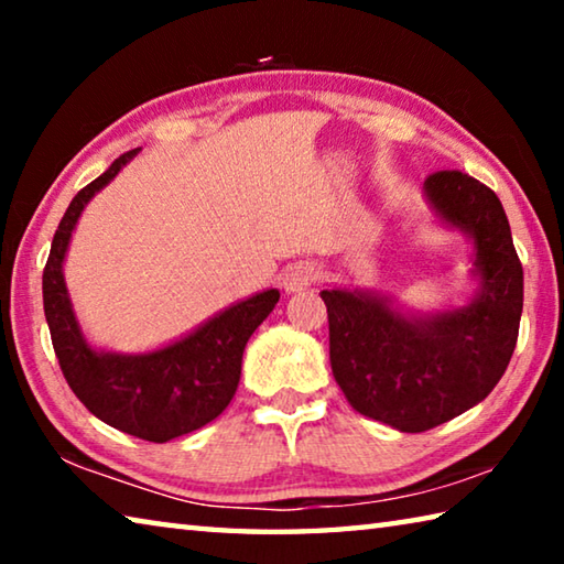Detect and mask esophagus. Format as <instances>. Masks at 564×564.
I'll return each instance as SVG.
<instances>
[{
    "label": "esophagus",
    "instance_id": "34e87169",
    "mask_svg": "<svg viewBox=\"0 0 564 564\" xmlns=\"http://www.w3.org/2000/svg\"><path fill=\"white\" fill-rule=\"evenodd\" d=\"M316 279H318L316 265L308 263V261H299V263H293V265H289V269L283 271L281 283H283L285 291L295 293V291L308 289L311 283H316Z\"/></svg>",
    "mask_w": 564,
    "mask_h": 564
}]
</instances>
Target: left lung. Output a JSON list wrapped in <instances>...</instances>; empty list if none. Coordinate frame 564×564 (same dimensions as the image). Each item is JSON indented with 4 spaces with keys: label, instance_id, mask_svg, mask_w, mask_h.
I'll return each mask as SVG.
<instances>
[{
    "label": "left lung",
    "instance_id": "left-lung-1",
    "mask_svg": "<svg viewBox=\"0 0 564 564\" xmlns=\"http://www.w3.org/2000/svg\"><path fill=\"white\" fill-rule=\"evenodd\" d=\"M425 194L441 218L473 236L482 281L475 301L408 321L368 293L321 291L336 383L360 415L400 433H425L488 398L512 358L522 316V263L495 191L445 169L425 178Z\"/></svg>",
    "mask_w": 564,
    "mask_h": 564
}]
</instances>
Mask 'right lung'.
<instances>
[{"label":"right lung","instance_id":"obj_1","mask_svg":"<svg viewBox=\"0 0 564 564\" xmlns=\"http://www.w3.org/2000/svg\"><path fill=\"white\" fill-rule=\"evenodd\" d=\"M137 151L121 154L72 198L44 265V316L66 383L89 413L141 441L166 443L212 423L231 403L241 378L246 343L269 318L281 293L271 289L236 303L184 340L144 356L94 350L74 318L62 263L84 206Z\"/></svg>","mask_w":564,"mask_h":564}]
</instances>
